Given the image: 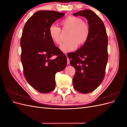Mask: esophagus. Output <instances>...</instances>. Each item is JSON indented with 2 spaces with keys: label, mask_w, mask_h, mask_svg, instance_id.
<instances>
[{
  "label": "esophagus",
  "mask_w": 127,
  "mask_h": 127,
  "mask_svg": "<svg viewBox=\"0 0 127 127\" xmlns=\"http://www.w3.org/2000/svg\"><path fill=\"white\" fill-rule=\"evenodd\" d=\"M66 56H67V64H70V60L69 59V58H68L67 55H66Z\"/></svg>",
  "instance_id": "1"
}]
</instances>
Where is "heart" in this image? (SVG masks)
<instances>
[{
    "label": "heart",
    "mask_w": 127,
    "mask_h": 127,
    "mask_svg": "<svg viewBox=\"0 0 127 127\" xmlns=\"http://www.w3.org/2000/svg\"><path fill=\"white\" fill-rule=\"evenodd\" d=\"M63 28L70 29L67 42L60 46V49L66 52L74 50L78 45L82 46L88 40L90 36V28L86 23L78 17L69 15L60 22ZM49 34L51 40L55 44H60L61 29L52 24L49 27Z\"/></svg>",
    "instance_id": "b5f03b06"
}]
</instances>
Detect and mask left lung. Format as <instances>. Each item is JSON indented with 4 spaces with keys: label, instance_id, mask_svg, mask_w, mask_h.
Segmentation results:
<instances>
[{
    "label": "left lung",
    "instance_id": "1",
    "mask_svg": "<svg viewBox=\"0 0 127 127\" xmlns=\"http://www.w3.org/2000/svg\"><path fill=\"white\" fill-rule=\"evenodd\" d=\"M85 17L90 28V36L82 47L68 53L71 66L76 72L72 79L75 89L81 93L94 91L102 82L108 60V39L101 19L91 10H80L73 14Z\"/></svg>",
    "mask_w": 127,
    "mask_h": 127
}]
</instances>
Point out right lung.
I'll return each instance as SVG.
<instances>
[{
  "mask_svg": "<svg viewBox=\"0 0 127 127\" xmlns=\"http://www.w3.org/2000/svg\"><path fill=\"white\" fill-rule=\"evenodd\" d=\"M64 13L40 10L25 23L21 39V61L25 78L30 85L42 93L55 89V75L67 65V57L55 45L49 34V27ZM56 55L57 58H51Z\"/></svg>",
  "mask_w": 127,
  "mask_h": 127,
  "instance_id": "1",
  "label": "right lung"
}]
</instances>
